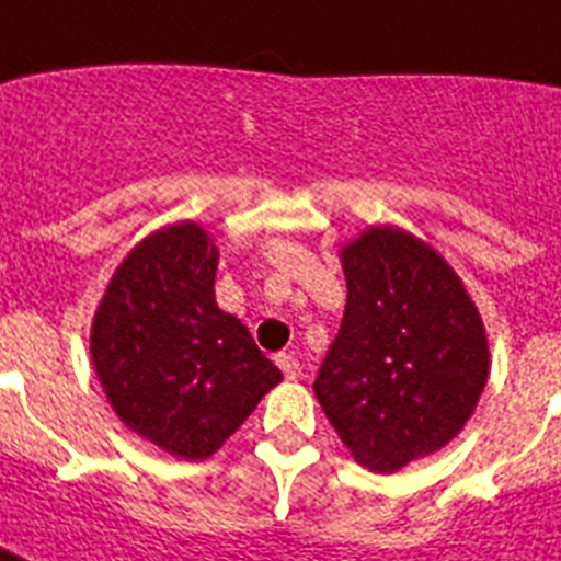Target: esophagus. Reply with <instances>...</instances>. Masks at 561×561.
I'll use <instances>...</instances> for the list:
<instances>
[{"label": "esophagus", "instance_id": "obj_1", "mask_svg": "<svg viewBox=\"0 0 561 561\" xmlns=\"http://www.w3.org/2000/svg\"><path fill=\"white\" fill-rule=\"evenodd\" d=\"M276 365H279V370L285 374V379H299V374H302L299 362H296L290 353H276Z\"/></svg>", "mask_w": 561, "mask_h": 561}]
</instances>
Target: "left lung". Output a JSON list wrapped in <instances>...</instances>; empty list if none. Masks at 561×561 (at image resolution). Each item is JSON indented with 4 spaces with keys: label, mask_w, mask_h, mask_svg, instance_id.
I'll use <instances>...</instances> for the list:
<instances>
[{
    "label": "left lung",
    "mask_w": 561,
    "mask_h": 561,
    "mask_svg": "<svg viewBox=\"0 0 561 561\" xmlns=\"http://www.w3.org/2000/svg\"><path fill=\"white\" fill-rule=\"evenodd\" d=\"M339 259L345 317L313 390L353 459L397 473L468 425L491 374L488 331L448 259L397 225L362 230Z\"/></svg>",
    "instance_id": "left-lung-1"
}]
</instances>
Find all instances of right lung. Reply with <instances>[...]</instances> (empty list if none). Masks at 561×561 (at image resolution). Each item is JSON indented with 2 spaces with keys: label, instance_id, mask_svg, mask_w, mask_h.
Masks as SVG:
<instances>
[{
  "label": "right lung",
  "instance_id": "obj_1",
  "mask_svg": "<svg viewBox=\"0 0 561 561\" xmlns=\"http://www.w3.org/2000/svg\"><path fill=\"white\" fill-rule=\"evenodd\" d=\"M219 248L173 222L130 248L91 322V362L116 416L176 459H208L242 427L279 368L216 305Z\"/></svg>",
  "mask_w": 561,
  "mask_h": 561
}]
</instances>
